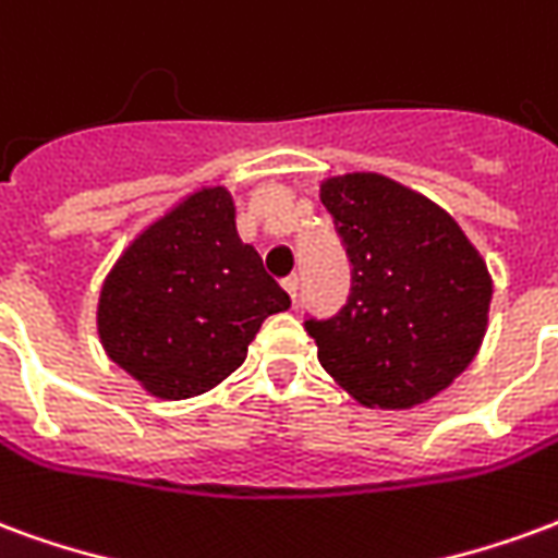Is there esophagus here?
<instances>
[{"mask_svg": "<svg viewBox=\"0 0 558 558\" xmlns=\"http://www.w3.org/2000/svg\"><path fill=\"white\" fill-rule=\"evenodd\" d=\"M282 288L288 291V296H291V303H296V296H300V279H296V276H291V279H284Z\"/></svg>", "mask_w": 558, "mask_h": 558, "instance_id": "esophagus-1", "label": "esophagus"}]
</instances>
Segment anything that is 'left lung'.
Listing matches in <instances>:
<instances>
[{"mask_svg": "<svg viewBox=\"0 0 558 558\" xmlns=\"http://www.w3.org/2000/svg\"><path fill=\"white\" fill-rule=\"evenodd\" d=\"M320 202L351 262L348 303L306 318L320 365L365 408H416L478 353L485 262L446 210L384 174L329 178Z\"/></svg>", "mask_w": 558, "mask_h": 558, "instance_id": "left-lung-1", "label": "left lung"}]
</instances>
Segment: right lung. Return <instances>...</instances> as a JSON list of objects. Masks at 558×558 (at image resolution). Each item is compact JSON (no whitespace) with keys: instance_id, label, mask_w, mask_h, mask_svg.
I'll return each instance as SVG.
<instances>
[{"instance_id":"1","label":"right lung","mask_w":558,"mask_h":558,"mask_svg":"<svg viewBox=\"0 0 558 558\" xmlns=\"http://www.w3.org/2000/svg\"><path fill=\"white\" fill-rule=\"evenodd\" d=\"M291 306L262 255L234 231L222 186L198 190L118 258L100 291L109 360L150 396H202L246 360L262 324Z\"/></svg>"}]
</instances>
